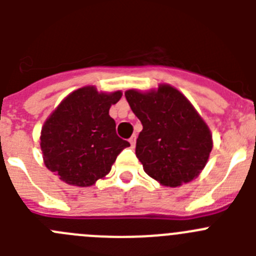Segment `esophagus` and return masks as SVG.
<instances>
[{
    "mask_svg": "<svg viewBox=\"0 0 256 256\" xmlns=\"http://www.w3.org/2000/svg\"><path fill=\"white\" fill-rule=\"evenodd\" d=\"M130 146H132V148H134V144H136V136H132V137H130Z\"/></svg>",
    "mask_w": 256,
    "mask_h": 256,
    "instance_id": "1",
    "label": "esophagus"
}]
</instances>
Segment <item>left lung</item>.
Segmentation results:
<instances>
[{"instance_id":"obj_1","label":"left lung","mask_w":256,"mask_h":256,"mask_svg":"<svg viewBox=\"0 0 256 256\" xmlns=\"http://www.w3.org/2000/svg\"><path fill=\"white\" fill-rule=\"evenodd\" d=\"M126 98L144 126L136 144L144 170L168 187L198 177L209 159L212 141L208 126L186 97L162 84L148 94L130 90Z\"/></svg>"}]
</instances>
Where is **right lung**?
Listing matches in <instances>:
<instances>
[{"label":"right lung","mask_w":256,"mask_h":256,"mask_svg":"<svg viewBox=\"0 0 256 256\" xmlns=\"http://www.w3.org/2000/svg\"><path fill=\"white\" fill-rule=\"evenodd\" d=\"M122 92L98 94L79 88L50 115L40 133V150L47 168L73 186H92L110 172L128 141L116 134L110 106Z\"/></svg>","instance_id":"obj_1"}]
</instances>
